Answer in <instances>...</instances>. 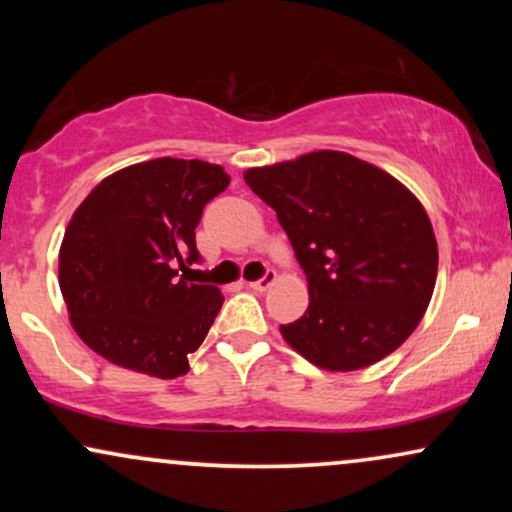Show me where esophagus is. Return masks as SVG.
<instances>
[{"label": "esophagus", "instance_id": "1", "mask_svg": "<svg viewBox=\"0 0 512 512\" xmlns=\"http://www.w3.org/2000/svg\"><path fill=\"white\" fill-rule=\"evenodd\" d=\"M274 281H276V272H274V269H267V272H264V274L260 276V279H257V281H250L248 286H250L252 291H267L269 286L274 284Z\"/></svg>", "mask_w": 512, "mask_h": 512}]
</instances>
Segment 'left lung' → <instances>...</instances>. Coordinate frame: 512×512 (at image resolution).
Segmentation results:
<instances>
[{"mask_svg": "<svg viewBox=\"0 0 512 512\" xmlns=\"http://www.w3.org/2000/svg\"><path fill=\"white\" fill-rule=\"evenodd\" d=\"M308 276L310 305L281 334L327 370H358L397 349L426 313L438 274L431 221L402 182L342 151L252 168Z\"/></svg>", "mask_w": 512, "mask_h": 512, "instance_id": "obj_1", "label": "left lung"}]
</instances>
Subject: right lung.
<instances>
[{
    "label": "right lung",
    "instance_id": "obj_1",
    "mask_svg": "<svg viewBox=\"0 0 512 512\" xmlns=\"http://www.w3.org/2000/svg\"><path fill=\"white\" fill-rule=\"evenodd\" d=\"M231 182L221 166L154 158L117 170L74 211L60 289L76 334L115 366L156 378L190 370L223 296L192 284L195 228Z\"/></svg>",
    "mask_w": 512,
    "mask_h": 512
}]
</instances>
